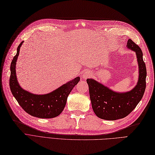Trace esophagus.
Here are the masks:
<instances>
[{
    "instance_id": "34e87169",
    "label": "esophagus",
    "mask_w": 155,
    "mask_h": 155,
    "mask_svg": "<svg viewBox=\"0 0 155 155\" xmlns=\"http://www.w3.org/2000/svg\"><path fill=\"white\" fill-rule=\"evenodd\" d=\"M90 76H91V72L89 70H85L82 74V78L85 79L89 78Z\"/></svg>"
}]
</instances>
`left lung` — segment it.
<instances>
[{
    "label": "left lung",
    "mask_w": 155,
    "mask_h": 155,
    "mask_svg": "<svg viewBox=\"0 0 155 155\" xmlns=\"http://www.w3.org/2000/svg\"><path fill=\"white\" fill-rule=\"evenodd\" d=\"M127 46L136 53L139 68L138 80L132 90L119 93L94 79H87L92 107L96 115L100 119L115 120L125 117L134 110L143 96L147 70L143 59V53L138 45L130 39H128Z\"/></svg>",
    "instance_id": "8db88e82"
}]
</instances>
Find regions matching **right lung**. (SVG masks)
Listing matches in <instances>:
<instances>
[{
    "label": "right lung",
    "mask_w": 155,
    "mask_h": 155,
    "mask_svg": "<svg viewBox=\"0 0 155 155\" xmlns=\"http://www.w3.org/2000/svg\"><path fill=\"white\" fill-rule=\"evenodd\" d=\"M23 43V41L19 45L16 55L11 62L10 87L12 93L20 106L29 115L41 119L55 117L63 111L68 96L80 80V78H74L48 94H33L23 89L17 79L15 70L16 62Z\"/></svg>",
    "instance_id": "right-lung-1"
}]
</instances>
